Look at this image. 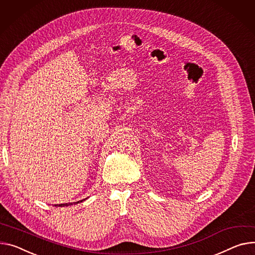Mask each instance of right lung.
Wrapping results in <instances>:
<instances>
[{
	"mask_svg": "<svg viewBox=\"0 0 255 255\" xmlns=\"http://www.w3.org/2000/svg\"><path fill=\"white\" fill-rule=\"evenodd\" d=\"M87 199V198H86ZM86 199H83V200H80L78 202H73V203H63V204H55L54 206H58V207H64V206H70V205H73V204H78V203H81L82 201H85Z\"/></svg>",
	"mask_w": 255,
	"mask_h": 255,
	"instance_id": "right-lung-1",
	"label": "right lung"
}]
</instances>
